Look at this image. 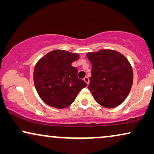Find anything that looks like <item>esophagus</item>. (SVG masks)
Instances as JSON below:
<instances>
[{"mask_svg": "<svg viewBox=\"0 0 154 154\" xmlns=\"http://www.w3.org/2000/svg\"><path fill=\"white\" fill-rule=\"evenodd\" d=\"M84 81L85 82H86L87 85H89V77H85V78H84Z\"/></svg>", "mask_w": 154, "mask_h": 154, "instance_id": "1", "label": "esophagus"}]
</instances>
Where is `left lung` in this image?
Wrapping results in <instances>:
<instances>
[{
  "instance_id": "1",
  "label": "left lung",
  "mask_w": 154,
  "mask_h": 154,
  "mask_svg": "<svg viewBox=\"0 0 154 154\" xmlns=\"http://www.w3.org/2000/svg\"><path fill=\"white\" fill-rule=\"evenodd\" d=\"M91 76L88 88L98 104L114 108L124 102L133 84V70L123 54L112 50L89 52Z\"/></svg>"
}]
</instances>
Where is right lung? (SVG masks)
I'll list each match as a JSON object with an SVG mask.
<instances>
[{
    "label": "right lung",
    "instance_id": "add662e5",
    "mask_svg": "<svg viewBox=\"0 0 154 154\" xmlns=\"http://www.w3.org/2000/svg\"><path fill=\"white\" fill-rule=\"evenodd\" d=\"M77 53L55 50L36 63L35 87L41 100L52 107L64 109L72 103L87 83L77 77L78 69L72 63L79 59Z\"/></svg>",
    "mask_w": 154,
    "mask_h": 154
}]
</instances>
